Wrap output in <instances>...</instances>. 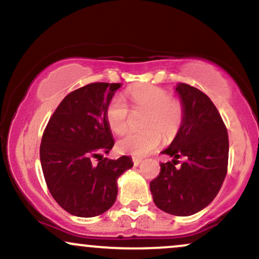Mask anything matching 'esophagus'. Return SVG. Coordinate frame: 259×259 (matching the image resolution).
I'll list each match as a JSON object with an SVG mask.
<instances>
[{
	"instance_id": "esophagus-1",
	"label": "esophagus",
	"mask_w": 259,
	"mask_h": 259,
	"mask_svg": "<svg viewBox=\"0 0 259 259\" xmlns=\"http://www.w3.org/2000/svg\"><path fill=\"white\" fill-rule=\"evenodd\" d=\"M133 163L135 167H138L140 163H141V158H133Z\"/></svg>"
}]
</instances>
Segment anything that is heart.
I'll return each instance as SVG.
<instances>
[{
  "mask_svg": "<svg viewBox=\"0 0 259 259\" xmlns=\"http://www.w3.org/2000/svg\"><path fill=\"white\" fill-rule=\"evenodd\" d=\"M126 97L134 111H145L142 132L129 133L117 142L120 153L144 157L153 152L163 139L173 140L185 123V105L178 97H171L167 89L156 85L133 86ZM107 125L113 133H125L129 126V108L119 96H114L105 109Z\"/></svg>",
  "mask_w": 259,
  "mask_h": 259,
  "instance_id": "obj_1",
  "label": "heart"
}]
</instances>
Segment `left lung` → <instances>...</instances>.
Masks as SVG:
<instances>
[{"label":"left lung","instance_id":"8db88e82","mask_svg":"<svg viewBox=\"0 0 259 259\" xmlns=\"http://www.w3.org/2000/svg\"><path fill=\"white\" fill-rule=\"evenodd\" d=\"M175 90L185 105V123L163 154L159 175L150 183L154 204L173 215L200 212L219 192L228 171L229 138L214 103L204 92L180 82ZM184 158L179 167L176 164Z\"/></svg>","mask_w":259,"mask_h":259}]
</instances>
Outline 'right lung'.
I'll use <instances>...</instances> for the list:
<instances>
[{
	"instance_id": "add662e5",
	"label": "right lung",
	"mask_w": 259,
	"mask_h": 259,
	"mask_svg": "<svg viewBox=\"0 0 259 259\" xmlns=\"http://www.w3.org/2000/svg\"><path fill=\"white\" fill-rule=\"evenodd\" d=\"M120 84L91 82L62 100L44 130L40 160L56 202L70 214L91 218L113 206L117 180L132 158H103L114 145L105 109ZM96 159L97 163L93 160Z\"/></svg>"
}]
</instances>
